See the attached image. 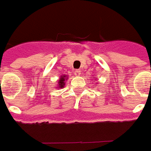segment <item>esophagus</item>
Wrapping results in <instances>:
<instances>
[{
  "instance_id": "34e87169",
  "label": "esophagus",
  "mask_w": 151,
  "mask_h": 151,
  "mask_svg": "<svg viewBox=\"0 0 151 151\" xmlns=\"http://www.w3.org/2000/svg\"><path fill=\"white\" fill-rule=\"evenodd\" d=\"M81 71L80 70H75V75H76V76H81Z\"/></svg>"
}]
</instances>
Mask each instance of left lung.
I'll return each instance as SVG.
<instances>
[{
	"label": "left lung",
	"instance_id": "obj_1",
	"mask_svg": "<svg viewBox=\"0 0 151 151\" xmlns=\"http://www.w3.org/2000/svg\"><path fill=\"white\" fill-rule=\"evenodd\" d=\"M97 83H98V82H97Z\"/></svg>",
	"mask_w": 151,
	"mask_h": 151
}]
</instances>
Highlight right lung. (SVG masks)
Wrapping results in <instances>:
<instances>
[{
	"mask_svg": "<svg viewBox=\"0 0 151 151\" xmlns=\"http://www.w3.org/2000/svg\"><path fill=\"white\" fill-rule=\"evenodd\" d=\"M65 80H67V76H65V75L61 76L60 79L58 80L57 87H58V88H64V86L65 85Z\"/></svg>",
	"mask_w": 151,
	"mask_h": 151,
	"instance_id": "right-lung-1",
	"label": "right lung"
}]
</instances>
